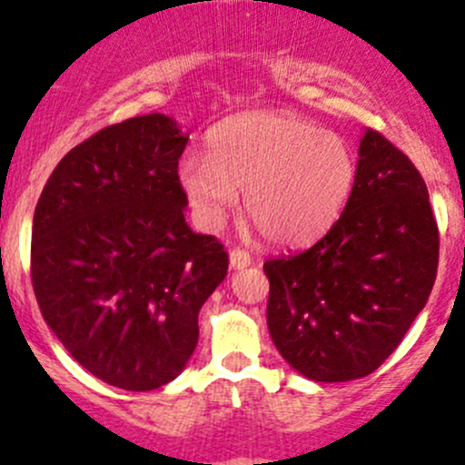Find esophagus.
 I'll return each instance as SVG.
<instances>
[{"mask_svg":"<svg viewBox=\"0 0 465 465\" xmlns=\"http://www.w3.org/2000/svg\"><path fill=\"white\" fill-rule=\"evenodd\" d=\"M251 254H248L246 251H242V248H234V251H231V268L232 271H243V268L251 266Z\"/></svg>","mask_w":465,"mask_h":465,"instance_id":"34e87169","label":"esophagus"}]
</instances>
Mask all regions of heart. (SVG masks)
Here are the masks:
<instances>
[{
	"instance_id": "1",
	"label": "heart",
	"mask_w": 465,
	"mask_h": 465,
	"mask_svg": "<svg viewBox=\"0 0 465 465\" xmlns=\"http://www.w3.org/2000/svg\"><path fill=\"white\" fill-rule=\"evenodd\" d=\"M357 182L352 148L294 113L254 111L214 128L208 153L179 159L177 183L206 231L243 214L274 246H303L334 226Z\"/></svg>"
}]
</instances>
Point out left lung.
<instances>
[{"mask_svg": "<svg viewBox=\"0 0 465 465\" xmlns=\"http://www.w3.org/2000/svg\"><path fill=\"white\" fill-rule=\"evenodd\" d=\"M437 263L439 231L421 174L366 128L341 217L306 251L263 263L272 343L312 381L366 377L423 311Z\"/></svg>", "mask_w": 465, "mask_h": 465, "instance_id": "left-lung-1", "label": "left lung"}]
</instances>
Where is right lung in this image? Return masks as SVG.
Instances as JSON below:
<instances>
[{"label":"right lung","mask_w":465,"mask_h":465,"mask_svg":"<svg viewBox=\"0 0 465 465\" xmlns=\"http://www.w3.org/2000/svg\"><path fill=\"white\" fill-rule=\"evenodd\" d=\"M186 143L162 113L104 128L57 163L35 208L39 311L79 366L124 391H154L186 368L199 308L228 272L222 243L183 217Z\"/></svg>","instance_id":"right-lung-1"}]
</instances>
